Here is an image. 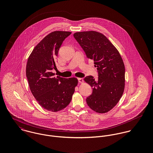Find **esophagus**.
<instances>
[{"mask_svg": "<svg viewBox=\"0 0 153 153\" xmlns=\"http://www.w3.org/2000/svg\"><path fill=\"white\" fill-rule=\"evenodd\" d=\"M78 82L79 83H83L84 82V79L82 78H78Z\"/></svg>", "mask_w": 153, "mask_h": 153, "instance_id": "1", "label": "esophagus"}]
</instances>
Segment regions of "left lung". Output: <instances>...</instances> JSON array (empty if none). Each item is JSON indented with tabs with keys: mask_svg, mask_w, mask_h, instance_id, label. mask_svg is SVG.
Wrapping results in <instances>:
<instances>
[{
	"mask_svg": "<svg viewBox=\"0 0 153 153\" xmlns=\"http://www.w3.org/2000/svg\"><path fill=\"white\" fill-rule=\"evenodd\" d=\"M74 36L88 58L94 60L98 78L87 76L84 81L92 88L86 100L90 108L98 113L112 109L121 98L125 87V66L123 59L108 38L96 31L76 32Z\"/></svg>",
	"mask_w": 153,
	"mask_h": 153,
	"instance_id": "8db88e82",
	"label": "left lung"
}]
</instances>
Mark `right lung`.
<instances>
[{
    "mask_svg": "<svg viewBox=\"0 0 153 153\" xmlns=\"http://www.w3.org/2000/svg\"><path fill=\"white\" fill-rule=\"evenodd\" d=\"M71 32L54 31L38 44L29 55L26 75L32 94L44 109L57 112L70 103L75 88V78H64L52 72L56 68L55 58L59 49Z\"/></svg>",
    "mask_w": 153,
    "mask_h": 153,
    "instance_id": "obj_1",
    "label": "right lung"
}]
</instances>
